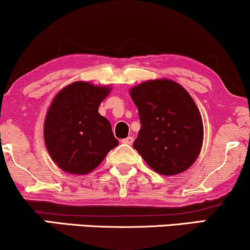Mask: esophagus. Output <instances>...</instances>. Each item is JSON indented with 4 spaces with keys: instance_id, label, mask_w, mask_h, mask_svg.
<instances>
[{
    "instance_id": "34e87169",
    "label": "esophagus",
    "mask_w": 250,
    "mask_h": 250,
    "mask_svg": "<svg viewBox=\"0 0 250 250\" xmlns=\"http://www.w3.org/2000/svg\"><path fill=\"white\" fill-rule=\"evenodd\" d=\"M122 142L125 143V145H131V143L134 142V137L133 136H128L127 139H123Z\"/></svg>"
}]
</instances>
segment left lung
Instances as JSON below:
<instances>
[{"label":"left lung","mask_w":250,"mask_h":250,"mask_svg":"<svg viewBox=\"0 0 250 250\" xmlns=\"http://www.w3.org/2000/svg\"><path fill=\"white\" fill-rule=\"evenodd\" d=\"M141 129L133 147L161 175L187 170L199 157L203 122L196 103L182 85L169 79L145 81L129 90Z\"/></svg>","instance_id":"obj_1"}]
</instances>
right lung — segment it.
<instances>
[{
    "label": "right lung",
    "mask_w": 250,
    "mask_h": 250,
    "mask_svg": "<svg viewBox=\"0 0 250 250\" xmlns=\"http://www.w3.org/2000/svg\"><path fill=\"white\" fill-rule=\"evenodd\" d=\"M110 91L109 85L76 81L62 88L51 101L43 137L51 160L65 173H90L119 145L110 122L99 113Z\"/></svg>",
    "instance_id": "right-lung-1"
}]
</instances>
